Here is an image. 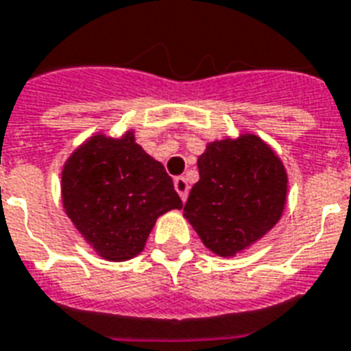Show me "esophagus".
Here are the masks:
<instances>
[{"mask_svg": "<svg viewBox=\"0 0 351 351\" xmlns=\"http://www.w3.org/2000/svg\"><path fill=\"white\" fill-rule=\"evenodd\" d=\"M175 189H176V193L180 195V199H182V201H186V199H188L189 186H188V180H186L184 176H176V178H175Z\"/></svg>", "mask_w": 351, "mask_h": 351, "instance_id": "esophagus-1", "label": "esophagus"}]
</instances>
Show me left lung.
Returning a JSON list of instances; mask_svg holds the SVG:
<instances>
[{
  "instance_id": "1",
  "label": "left lung",
  "mask_w": 351,
  "mask_h": 351,
  "mask_svg": "<svg viewBox=\"0 0 351 351\" xmlns=\"http://www.w3.org/2000/svg\"><path fill=\"white\" fill-rule=\"evenodd\" d=\"M184 217L206 247L232 256L275 227L287 202L288 178L279 156L261 137L210 143L197 160Z\"/></svg>"
}]
</instances>
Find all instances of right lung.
Masks as SVG:
<instances>
[{"mask_svg": "<svg viewBox=\"0 0 351 351\" xmlns=\"http://www.w3.org/2000/svg\"><path fill=\"white\" fill-rule=\"evenodd\" d=\"M70 221L106 261L139 255L156 219L182 201L162 163L136 143L134 132L93 136L72 152L61 175Z\"/></svg>", "mask_w": 351, "mask_h": 351, "instance_id": "1", "label": "right lung"}]
</instances>
